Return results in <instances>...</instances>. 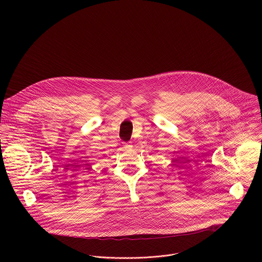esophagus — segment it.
I'll return each instance as SVG.
<instances>
[{"instance_id":"34e87169","label":"esophagus","mask_w":262,"mask_h":262,"mask_svg":"<svg viewBox=\"0 0 262 262\" xmlns=\"http://www.w3.org/2000/svg\"><path fill=\"white\" fill-rule=\"evenodd\" d=\"M124 146H125L126 148H128V147H131V144H130V142H125V143H124Z\"/></svg>"}]
</instances>
